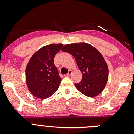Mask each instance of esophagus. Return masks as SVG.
I'll return each instance as SVG.
<instances>
[{
  "mask_svg": "<svg viewBox=\"0 0 134 134\" xmlns=\"http://www.w3.org/2000/svg\"><path fill=\"white\" fill-rule=\"evenodd\" d=\"M72 74V70H69V72L67 74L65 75V76H66V77H69V76H70V75Z\"/></svg>",
  "mask_w": 134,
  "mask_h": 134,
  "instance_id": "obj_1",
  "label": "esophagus"
}]
</instances>
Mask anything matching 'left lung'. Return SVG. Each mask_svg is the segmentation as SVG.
I'll return each mask as SVG.
<instances>
[{"instance_id": "1", "label": "left lung", "mask_w": 134, "mask_h": 134, "mask_svg": "<svg viewBox=\"0 0 134 134\" xmlns=\"http://www.w3.org/2000/svg\"><path fill=\"white\" fill-rule=\"evenodd\" d=\"M62 50L74 57L82 74L81 82L75 84L77 90L91 98L99 95L108 79V67L100 52L87 43L66 44Z\"/></svg>"}]
</instances>
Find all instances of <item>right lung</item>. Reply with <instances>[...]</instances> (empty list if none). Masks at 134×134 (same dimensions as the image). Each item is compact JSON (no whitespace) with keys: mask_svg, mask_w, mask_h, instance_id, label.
<instances>
[{"mask_svg":"<svg viewBox=\"0 0 134 134\" xmlns=\"http://www.w3.org/2000/svg\"><path fill=\"white\" fill-rule=\"evenodd\" d=\"M63 44H50L36 51L26 68L27 88L34 96L44 99L57 91L61 82L54 58Z\"/></svg>","mask_w":134,"mask_h":134,"instance_id":"add662e5","label":"right lung"}]
</instances>
